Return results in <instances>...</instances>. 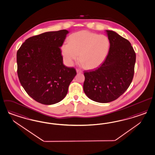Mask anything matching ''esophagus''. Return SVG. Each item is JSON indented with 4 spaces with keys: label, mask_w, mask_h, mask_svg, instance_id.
Instances as JSON below:
<instances>
[{
    "label": "esophagus",
    "mask_w": 155,
    "mask_h": 155,
    "mask_svg": "<svg viewBox=\"0 0 155 155\" xmlns=\"http://www.w3.org/2000/svg\"><path fill=\"white\" fill-rule=\"evenodd\" d=\"M76 71H77V73H82V71H81L79 69H76Z\"/></svg>",
    "instance_id": "obj_1"
}]
</instances>
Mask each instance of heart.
I'll use <instances>...</instances> for the list:
<instances>
[{
    "mask_svg": "<svg viewBox=\"0 0 155 155\" xmlns=\"http://www.w3.org/2000/svg\"><path fill=\"white\" fill-rule=\"evenodd\" d=\"M68 44L61 46L64 61L68 65H73L78 59L86 69L100 65L108 54L110 41L104 35L81 31L69 36Z\"/></svg>",
    "mask_w": 155,
    "mask_h": 155,
    "instance_id": "heart-1",
    "label": "heart"
}]
</instances>
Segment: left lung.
Returning <instances> with one entry per match:
<instances>
[{
    "instance_id": "8db88e82",
    "label": "left lung",
    "mask_w": 155,
    "mask_h": 155,
    "mask_svg": "<svg viewBox=\"0 0 155 155\" xmlns=\"http://www.w3.org/2000/svg\"><path fill=\"white\" fill-rule=\"evenodd\" d=\"M110 41L108 54L97 69L85 71L84 90L95 102L108 103L123 94L134 75L136 53L127 39L106 30Z\"/></svg>"
}]
</instances>
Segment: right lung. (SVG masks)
Here are the masks:
<instances>
[{
	"mask_svg": "<svg viewBox=\"0 0 155 155\" xmlns=\"http://www.w3.org/2000/svg\"><path fill=\"white\" fill-rule=\"evenodd\" d=\"M69 32H47L28 38L17 52L18 75L27 93L38 103L60 102L77 72L63 64L60 47Z\"/></svg>",
	"mask_w": 155,
	"mask_h": 155,
	"instance_id": "add662e5",
	"label": "right lung"
}]
</instances>
